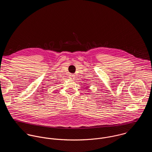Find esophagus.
Returning a JSON list of instances; mask_svg holds the SVG:
<instances>
[{
  "label": "esophagus",
  "mask_w": 152,
  "mask_h": 152,
  "mask_svg": "<svg viewBox=\"0 0 152 152\" xmlns=\"http://www.w3.org/2000/svg\"><path fill=\"white\" fill-rule=\"evenodd\" d=\"M69 79H70V80H74V78H75V75H74V74H69Z\"/></svg>",
  "instance_id": "obj_1"
}]
</instances>
